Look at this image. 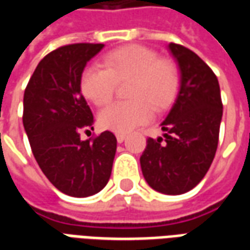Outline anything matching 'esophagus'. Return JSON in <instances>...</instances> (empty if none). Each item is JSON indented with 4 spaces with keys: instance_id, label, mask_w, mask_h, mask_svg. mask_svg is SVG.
I'll use <instances>...</instances> for the list:
<instances>
[{
    "instance_id": "34e87169",
    "label": "esophagus",
    "mask_w": 250,
    "mask_h": 250,
    "mask_svg": "<svg viewBox=\"0 0 250 250\" xmlns=\"http://www.w3.org/2000/svg\"><path fill=\"white\" fill-rule=\"evenodd\" d=\"M125 139V134H116V141H118V143H122Z\"/></svg>"
}]
</instances>
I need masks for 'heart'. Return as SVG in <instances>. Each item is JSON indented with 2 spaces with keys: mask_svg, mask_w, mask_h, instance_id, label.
<instances>
[{
  "mask_svg": "<svg viewBox=\"0 0 250 250\" xmlns=\"http://www.w3.org/2000/svg\"><path fill=\"white\" fill-rule=\"evenodd\" d=\"M104 68L88 65L80 76L84 98L95 105L112 99L116 83L131 80L128 98L132 102L114 103L99 114V125L114 132H128L150 119L151 108L161 111L173 103L179 87L177 65L159 59L157 51L145 45H127L104 56Z\"/></svg>",
  "mask_w": 250,
  "mask_h": 250,
  "instance_id": "heart-1",
  "label": "heart"
}]
</instances>
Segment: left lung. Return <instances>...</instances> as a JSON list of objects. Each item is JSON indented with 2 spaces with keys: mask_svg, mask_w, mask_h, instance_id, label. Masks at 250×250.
<instances>
[{
  "mask_svg": "<svg viewBox=\"0 0 250 250\" xmlns=\"http://www.w3.org/2000/svg\"><path fill=\"white\" fill-rule=\"evenodd\" d=\"M179 68V89L161 127L165 132L148 138L141 157L146 182L168 195L188 193L202 181L213 162L222 119L220 84L194 52L168 44Z\"/></svg>",
  "mask_w": 250,
  "mask_h": 250,
  "instance_id": "8db88e82",
  "label": "left lung"
}]
</instances>
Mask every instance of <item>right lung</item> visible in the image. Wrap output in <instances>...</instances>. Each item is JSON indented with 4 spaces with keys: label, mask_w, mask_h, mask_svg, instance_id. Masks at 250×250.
Wrapping results in <instances>:
<instances>
[{
    "label": "right lung",
    "mask_w": 250,
    "mask_h": 250,
    "mask_svg": "<svg viewBox=\"0 0 250 250\" xmlns=\"http://www.w3.org/2000/svg\"><path fill=\"white\" fill-rule=\"evenodd\" d=\"M104 44H72L46 55L24 93L22 123L32 152L57 190L84 198L107 185L116 152V138L104 131L82 141L92 128L93 115L82 95L80 76Z\"/></svg>",
    "instance_id": "right-lung-1"
}]
</instances>
